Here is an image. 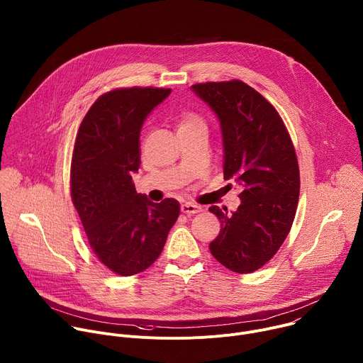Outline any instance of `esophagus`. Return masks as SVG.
<instances>
[{"instance_id": "1", "label": "esophagus", "mask_w": 363, "mask_h": 363, "mask_svg": "<svg viewBox=\"0 0 363 363\" xmlns=\"http://www.w3.org/2000/svg\"><path fill=\"white\" fill-rule=\"evenodd\" d=\"M181 211L184 214H198L202 211V208L199 205H195V203H191V202H185L181 205Z\"/></svg>"}]
</instances>
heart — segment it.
<instances>
[{
  "label": "heart",
  "instance_id": "1",
  "mask_svg": "<svg viewBox=\"0 0 363 363\" xmlns=\"http://www.w3.org/2000/svg\"><path fill=\"white\" fill-rule=\"evenodd\" d=\"M192 128H203V122L201 118L195 115H184L178 122V130L179 129H192Z\"/></svg>",
  "mask_w": 363,
  "mask_h": 363
}]
</instances>
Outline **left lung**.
Returning a JSON list of instances; mask_svg holds the SVG:
<instances>
[{"label":"left lung","instance_id":"obj_1","mask_svg":"<svg viewBox=\"0 0 363 363\" xmlns=\"http://www.w3.org/2000/svg\"><path fill=\"white\" fill-rule=\"evenodd\" d=\"M191 90L218 119L224 179L242 189L235 211L210 206L221 221L211 254L231 272L252 273L277 252L296 216L300 175L291 139L277 111L240 80Z\"/></svg>","mask_w":363,"mask_h":363}]
</instances>
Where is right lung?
I'll return each mask as SVG.
<instances>
[{
	"instance_id": "right-lung-1",
	"label": "right lung",
	"mask_w": 363,
	"mask_h": 363,
	"mask_svg": "<svg viewBox=\"0 0 363 363\" xmlns=\"http://www.w3.org/2000/svg\"><path fill=\"white\" fill-rule=\"evenodd\" d=\"M171 89L130 87L100 96L86 113L72 160V199L99 260L121 276L146 270L162 252L179 202L138 194L139 135Z\"/></svg>"
}]
</instances>
